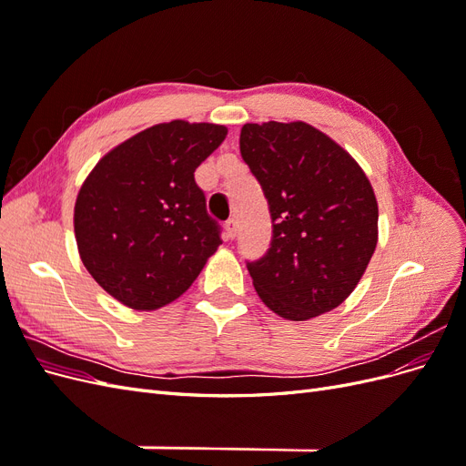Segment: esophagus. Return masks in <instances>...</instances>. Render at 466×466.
<instances>
[{
  "label": "esophagus",
  "mask_w": 466,
  "mask_h": 466,
  "mask_svg": "<svg viewBox=\"0 0 466 466\" xmlns=\"http://www.w3.org/2000/svg\"><path fill=\"white\" fill-rule=\"evenodd\" d=\"M225 237L231 238V241L237 237V221L235 219L225 221Z\"/></svg>",
  "instance_id": "obj_1"
}]
</instances>
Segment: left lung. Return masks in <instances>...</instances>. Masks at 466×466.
I'll list each match as a JSON object with an SVG mask.
<instances>
[{
    "mask_svg": "<svg viewBox=\"0 0 466 466\" xmlns=\"http://www.w3.org/2000/svg\"><path fill=\"white\" fill-rule=\"evenodd\" d=\"M241 157L260 182L272 243L248 274L288 320L329 313L354 291L377 247L379 209L361 167L305 122L245 124Z\"/></svg>",
    "mask_w": 466,
    "mask_h": 466,
    "instance_id": "8db88e82",
    "label": "left lung"
}]
</instances>
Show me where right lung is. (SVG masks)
Masks as SVG:
<instances>
[{
    "instance_id": "obj_1",
    "label": "right lung",
    "mask_w": 466,
    "mask_h": 466,
    "mask_svg": "<svg viewBox=\"0 0 466 466\" xmlns=\"http://www.w3.org/2000/svg\"><path fill=\"white\" fill-rule=\"evenodd\" d=\"M228 136L218 124L173 120L126 139L83 182L76 238L89 274L137 311L175 301L221 245L194 171Z\"/></svg>"
}]
</instances>
